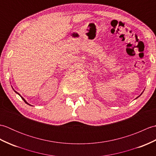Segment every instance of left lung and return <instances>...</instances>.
Here are the masks:
<instances>
[{"label": "left lung", "instance_id": "left-lung-1", "mask_svg": "<svg viewBox=\"0 0 156 156\" xmlns=\"http://www.w3.org/2000/svg\"><path fill=\"white\" fill-rule=\"evenodd\" d=\"M143 92H144V91H143V92H141V94H142V93H143ZM141 94H140V96H141ZM140 96H139V97H140ZM138 97H137V98H138Z\"/></svg>", "mask_w": 156, "mask_h": 156}]
</instances>
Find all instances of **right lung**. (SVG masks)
<instances>
[{"mask_svg": "<svg viewBox=\"0 0 156 156\" xmlns=\"http://www.w3.org/2000/svg\"><path fill=\"white\" fill-rule=\"evenodd\" d=\"M12 89H13V88H12ZM13 90H14V91H15V92H16V94H19V96H20V97H21V98H22V99H23V101H24V102H25V103H26V104H27V105H30V106H32V105H29V103H28V102H27V101H25V98H23V97H21V95H20V94H19V93H18V92H16V91H15V90H14V89H13Z\"/></svg>", "mask_w": 156, "mask_h": 156, "instance_id": "1", "label": "right lung"}]
</instances>
